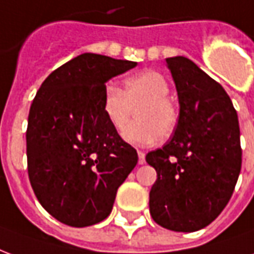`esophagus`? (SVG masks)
<instances>
[{
	"mask_svg": "<svg viewBox=\"0 0 254 254\" xmlns=\"http://www.w3.org/2000/svg\"><path fill=\"white\" fill-rule=\"evenodd\" d=\"M138 155V165H144L145 163V154H144L143 151H137Z\"/></svg>",
	"mask_w": 254,
	"mask_h": 254,
	"instance_id": "1",
	"label": "esophagus"
}]
</instances>
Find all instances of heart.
<instances>
[{
    "mask_svg": "<svg viewBox=\"0 0 254 254\" xmlns=\"http://www.w3.org/2000/svg\"><path fill=\"white\" fill-rule=\"evenodd\" d=\"M170 85L162 73L144 70L125 78L124 88L107 85L102 109L106 120L122 132L136 109L137 122L127 128L124 138L134 145H151L176 130L180 110L169 96Z\"/></svg>",
    "mask_w": 254,
    "mask_h": 254,
    "instance_id": "b5f03b06",
    "label": "heart"
}]
</instances>
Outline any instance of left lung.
I'll list each match as a JSON object with an SVG mask.
<instances>
[{
  "mask_svg": "<svg viewBox=\"0 0 254 254\" xmlns=\"http://www.w3.org/2000/svg\"><path fill=\"white\" fill-rule=\"evenodd\" d=\"M180 99V121L169 143L151 151L156 181L149 212L173 231H197L218 218L242 165L240 125L223 87L185 57L166 58Z\"/></svg>",
  "mask_w": 254,
  "mask_h": 254,
  "instance_id": "8db88e82",
  "label": "left lung"
}]
</instances>
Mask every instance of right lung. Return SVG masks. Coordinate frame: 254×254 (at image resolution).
<instances>
[{
	"label": "right lung",
	"mask_w": 254,
	"mask_h": 254,
	"mask_svg": "<svg viewBox=\"0 0 254 254\" xmlns=\"http://www.w3.org/2000/svg\"><path fill=\"white\" fill-rule=\"evenodd\" d=\"M137 65L84 53L42 83L27 127V169L38 201L72 227L102 222L137 152L106 120V81Z\"/></svg>",
	"instance_id": "obj_1"
}]
</instances>
